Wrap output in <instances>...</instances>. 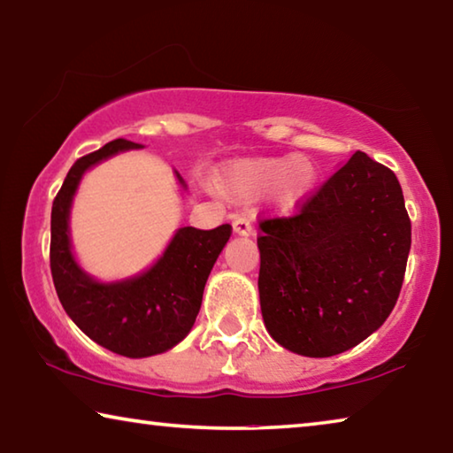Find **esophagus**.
<instances>
[{
	"label": "esophagus",
	"instance_id": "34e87169",
	"mask_svg": "<svg viewBox=\"0 0 453 453\" xmlns=\"http://www.w3.org/2000/svg\"><path fill=\"white\" fill-rule=\"evenodd\" d=\"M234 232L237 235H251L254 234V226H251V221L248 216H243V213H237L234 218Z\"/></svg>",
	"mask_w": 453,
	"mask_h": 453
}]
</instances>
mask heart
Returning a JSON list of instances; mask_svg holds the SVG:
<instances>
[{
    "label": "heart",
    "instance_id": "obj_1",
    "mask_svg": "<svg viewBox=\"0 0 453 453\" xmlns=\"http://www.w3.org/2000/svg\"><path fill=\"white\" fill-rule=\"evenodd\" d=\"M316 172L297 156L242 159L224 170L226 188L234 196H254L275 186L283 208H294L308 196Z\"/></svg>",
    "mask_w": 453,
    "mask_h": 453
}]
</instances>
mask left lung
<instances>
[{
    "mask_svg": "<svg viewBox=\"0 0 453 453\" xmlns=\"http://www.w3.org/2000/svg\"><path fill=\"white\" fill-rule=\"evenodd\" d=\"M259 303L280 346L342 354L392 313L411 221L389 167L356 151L291 216L259 218Z\"/></svg>",
    "mask_w": 453,
    "mask_h": 453,
    "instance_id": "obj_1",
    "label": "left lung"
}]
</instances>
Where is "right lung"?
<instances>
[{"label": "right lung", "instance_id": "1", "mask_svg": "<svg viewBox=\"0 0 453 453\" xmlns=\"http://www.w3.org/2000/svg\"><path fill=\"white\" fill-rule=\"evenodd\" d=\"M132 148L140 143L119 137L80 157L67 172L51 208L50 267L61 305L83 334L119 356L148 357L173 348L189 334L232 226L181 227L157 264L134 280L97 283L83 273L67 235L72 197L88 167Z\"/></svg>", "mask_w": 453, "mask_h": 453}]
</instances>
